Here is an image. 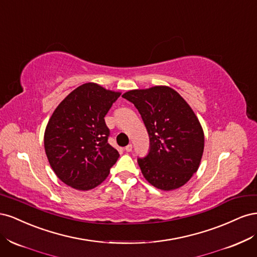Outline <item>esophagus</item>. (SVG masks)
Wrapping results in <instances>:
<instances>
[{
	"label": "esophagus",
	"mask_w": 257,
	"mask_h": 257,
	"mask_svg": "<svg viewBox=\"0 0 257 257\" xmlns=\"http://www.w3.org/2000/svg\"><path fill=\"white\" fill-rule=\"evenodd\" d=\"M124 149H125L126 152H131L132 150H133V146H132V145L130 144V145H127L125 148H124Z\"/></svg>",
	"instance_id": "esophagus-1"
}]
</instances>
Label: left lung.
<instances>
[{"label": "left lung", "instance_id": "left-lung-1", "mask_svg": "<svg viewBox=\"0 0 257 257\" xmlns=\"http://www.w3.org/2000/svg\"><path fill=\"white\" fill-rule=\"evenodd\" d=\"M122 97L137 108L149 134V152L137 159L146 180L163 191L184 185L197 172L205 145L192 108L165 85L132 90Z\"/></svg>", "mask_w": 257, "mask_h": 257}]
</instances>
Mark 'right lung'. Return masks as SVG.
I'll use <instances>...</instances> for the list:
<instances>
[{
    "mask_svg": "<svg viewBox=\"0 0 257 257\" xmlns=\"http://www.w3.org/2000/svg\"><path fill=\"white\" fill-rule=\"evenodd\" d=\"M121 93L88 82L62 100L45 131L49 164L61 181L80 191L94 189L120 157L108 144L105 115Z\"/></svg>",
    "mask_w": 257,
    "mask_h": 257,
    "instance_id": "obj_1",
    "label": "right lung"
}]
</instances>
